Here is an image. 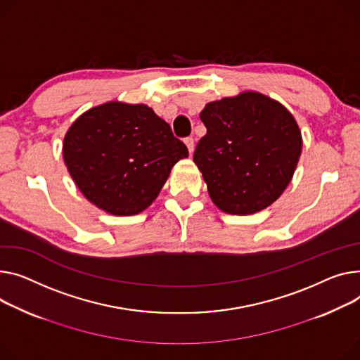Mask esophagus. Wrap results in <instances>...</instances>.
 I'll return each instance as SVG.
<instances>
[{
	"label": "esophagus",
	"instance_id": "34e87169",
	"mask_svg": "<svg viewBox=\"0 0 360 360\" xmlns=\"http://www.w3.org/2000/svg\"><path fill=\"white\" fill-rule=\"evenodd\" d=\"M184 141H185V146H186L189 155H193L194 153V139L193 137H186Z\"/></svg>",
	"mask_w": 360,
	"mask_h": 360
}]
</instances>
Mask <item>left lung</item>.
I'll list each match as a JSON object with an SVG mask.
<instances>
[{
    "label": "left lung",
    "mask_w": 360,
    "mask_h": 360,
    "mask_svg": "<svg viewBox=\"0 0 360 360\" xmlns=\"http://www.w3.org/2000/svg\"><path fill=\"white\" fill-rule=\"evenodd\" d=\"M200 118L207 134L194 162L211 201L236 215L274 204L290 185L302 150L294 115L268 95L243 91L208 103Z\"/></svg>",
    "instance_id": "8db88e82"
}]
</instances>
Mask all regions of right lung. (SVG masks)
I'll return each mask as SVG.
<instances>
[{
  "instance_id": "add662e5",
  "label": "right lung",
  "mask_w": 360,
  "mask_h": 360,
  "mask_svg": "<svg viewBox=\"0 0 360 360\" xmlns=\"http://www.w3.org/2000/svg\"><path fill=\"white\" fill-rule=\"evenodd\" d=\"M63 160L84 197L111 215L145 211L175 163L188 158L146 104L108 101L81 114L63 139Z\"/></svg>"
}]
</instances>
